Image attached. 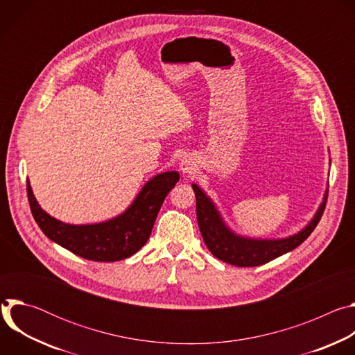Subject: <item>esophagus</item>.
Returning <instances> with one entry per match:
<instances>
[{
    "label": "esophagus",
    "mask_w": 355,
    "mask_h": 355,
    "mask_svg": "<svg viewBox=\"0 0 355 355\" xmlns=\"http://www.w3.org/2000/svg\"><path fill=\"white\" fill-rule=\"evenodd\" d=\"M180 170L181 173L187 177V175H192L196 171V162L192 156H185L182 157V160L180 162Z\"/></svg>",
    "instance_id": "34e87169"
}]
</instances>
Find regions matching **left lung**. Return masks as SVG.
Instances as JSON below:
<instances>
[{
	"label": "left lung",
	"mask_w": 355,
	"mask_h": 355,
	"mask_svg": "<svg viewBox=\"0 0 355 355\" xmlns=\"http://www.w3.org/2000/svg\"><path fill=\"white\" fill-rule=\"evenodd\" d=\"M196 198V219L202 237L212 254L236 267H257L281 257L305 241L318 226L327 199V189L313 218L299 232L286 237L261 239L241 236L225 222L214 199L198 184H192Z\"/></svg>",
	"instance_id": "8db88e82"
}]
</instances>
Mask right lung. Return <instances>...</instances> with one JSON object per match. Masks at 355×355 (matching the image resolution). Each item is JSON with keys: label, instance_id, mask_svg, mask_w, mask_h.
I'll return each instance as SVG.
<instances>
[{"label": "right lung", "instance_id": "obj_1", "mask_svg": "<svg viewBox=\"0 0 355 355\" xmlns=\"http://www.w3.org/2000/svg\"><path fill=\"white\" fill-rule=\"evenodd\" d=\"M178 180V171L156 174L122 214L91 225H70L50 216L37 204L29 181L26 191L32 215L50 240L83 259L112 263L133 256L146 244L167 193Z\"/></svg>", "mask_w": 355, "mask_h": 355}]
</instances>
